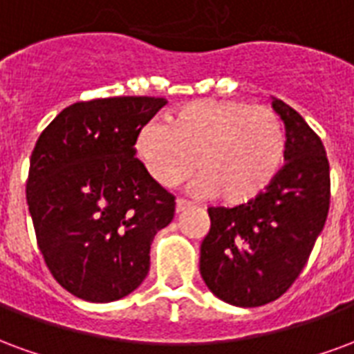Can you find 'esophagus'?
Listing matches in <instances>:
<instances>
[{"label":"esophagus","instance_id":"1","mask_svg":"<svg viewBox=\"0 0 354 354\" xmlns=\"http://www.w3.org/2000/svg\"><path fill=\"white\" fill-rule=\"evenodd\" d=\"M192 207V203L188 202V200H183V198H177V202H175V211L180 213V211H185V209Z\"/></svg>","mask_w":354,"mask_h":354}]
</instances>
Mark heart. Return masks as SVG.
<instances>
[{"label": "heart", "mask_w": 354, "mask_h": 354, "mask_svg": "<svg viewBox=\"0 0 354 354\" xmlns=\"http://www.w3.org/2000/svg\"><path fill=\"white\" fill-rule=\"evenodd\" d=\"M136 154L160 187L174 188L196 171V192L228 207L254 202L277 180L286 162L285 124L270 107L237 100H200L145 124Z\"/></svg>", "instance_id": "obj_1"}]
</instances>
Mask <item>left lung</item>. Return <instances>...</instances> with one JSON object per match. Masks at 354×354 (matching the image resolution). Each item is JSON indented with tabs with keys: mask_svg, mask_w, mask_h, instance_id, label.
<instances>
[{
	"mask_svg": "<svg viewBox=\"0 0 354 354\" xmlns=\"http://www.w3.org/2000/svg\"><path fill=\"white\" fill-rule=\"evenodd\" d=\"M272 103L285 122V167L254 202L209 207L211 228L200 247L209 290L239 308L270 304L290 288L328 216L330 166L321 138L283 100Z\"/></svg>",
	"mask_w": 354,
	"mask_h": 354,
	"instance_id": "8db88e82",
	"label": "left lung"
}]
</instances>
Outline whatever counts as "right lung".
Wrapping results in <instances>:
<instances>
[{
    "label": "right lung",
    "instance_id": "1",
    "mask_svg": "<svg viewBox=\"0 0 354 354\" xmlns=\"http://www.w3.org/2000/svg\"><path fill=\"white\" fill-rule=\"evenodd\" d=\"M164 97L77 102L41 131L26 200L53 277L86 301H115L151 268V243L175 215V196L136 158L138 131Z\"/></svg>",
    "mask_w": 354,
    "mask_h": 354
}]
</instances>
